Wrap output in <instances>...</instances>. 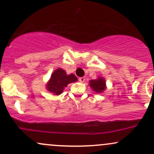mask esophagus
I'll list each match as a JSON object with an SVG mask.
<instances>
[{"label": "esophagus", "mask_w": 154, "mask_h": 154, "mask_svg": "<svg viewBox=\"0 0 154 154\" xmlns=\"http://www.w3.org/2000/svg\"><path fill=\"white\" fill-rule=\"evenodd\" d=\"M85 80V77H79V81L80 82H84Z\"/></svg>", "instance_id": "obj_1"}]
</instances>
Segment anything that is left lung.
<instances>
[{
  "label": "left lung",
  "mask_w": 154,
  "mask_h": 154,
  "mask_svg": "<svg viewBox=\"0 0 154 154\" xmlns=\"http://www.w3.org/2000/svg\"><path fill=\"white\" fill-rule=\"evenodd\" d=\"M90 86L92 88L93 91H94L95 93H102L106 90V80L103 77H98L96 79H92L90 81L89 83Z\"/></svg>",
  "instance_id": "1"
}]
</instances>
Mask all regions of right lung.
Returning a JSON list of instances; mask_svg holds the SVG:
<instances>
[{
    "label": "right lung",
    "mask_w": 154,
    "mask_h": 154,
    "mask_svg": "<svg viewBox=\"0 0 154 154\" xmlns=\"http://www.w3.org/2000/svg\"><path fill=\"white\" fill-rule=\"evenodd\" d=\"M77 81V77L73 74L67 75L62 69H58L51 75L50 80L46 85L47 90L55 95H59L69 83Z\"/></svg>",
    "instance_id": "right-lung-1"
}]
</instances>
